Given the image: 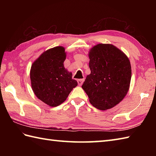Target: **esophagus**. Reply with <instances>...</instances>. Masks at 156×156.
Returning <instances> with one entry per match:
<instances>
[{"label": "esophagus", "instance_id": "1", "mask_svg": "<svg viewBox=\"0 0 156 156\" xmlns=\"http://www.w3.org/2000/svg\"><path fill=\"white\" fill-rule=\"evenodd\" d=\"M84 81V78H82V79H78V84L79 86H81L82 84H83V82Z\"/></svg>", "mask_w": 156, "mask_h": 156}]
</instances>
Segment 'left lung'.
I'll return each mask as SVG.
<instances>
[{
  "mask_svg": "<svg viewBox=\"0 0 156 156\" xmlns=\"http://www.w3.org/2000/svg\"><path fill=\"white\" fill-rule=\"evenodd\" d=\"M90 74L82 86L92 106L100 110L114 107L127 94L131 78L129 59L111 44H99L89 51Z\"/></svg>",
  "mask_w": 156,
  "mask_h": 156,
  "instance_id": "obj_1",
  "label": "left lung"
}]
</instances>
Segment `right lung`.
I'll return each mask as SVG.
<instances>
[{
    "mask_svg": "<svg viewBox=\"0 0 156 156\" xmlns=\"http://www.w3.org/2000/svg\"><path fill=\"white\" fill-rule=\"evenodd\" d=\"M66 58L64 48L58 46L44 51L31 66L33 91L39 100L50 107L64 102L78 85L72 73L64 68Z\"/></svg>",
    "mask_w": 156,
    "mask_h": 156,
    "instance_id": "obj_1",
    "label": "right lung"
}]
</instances>
